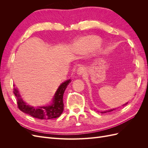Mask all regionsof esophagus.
Instances as JSON below:
<instances>
[{"label":"esophagus","instance_id":"obj_1","mask_svg":"<svg viewBox=\"0 0 148 148\" xmlns=\"http://www.w3.org/2000/svg\"><path fill=\"white\" fill-rule=\"evenodd\" d=\"M77 74L79 76L82 75H84L86 74V69L84 66H80L77 69Z\"/></svg>","mask_w":148,"mask_h":148}]
</instances>
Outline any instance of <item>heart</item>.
<instances>
[{"label": "heart", "mask_w": 148, "mask_h": 148, "mask_svg": "<svg viewBox=\"0 0 148 148\" xmlns=\"http://www.w3.org/2000/svg\"><path fill=\"white\" fill-rule=\"evenodd\" d=\"M101 42V39L96 36H88L81 39L77 44V46L83 50L88 51L96 47Z\"/></svg>", "instance_id": "1"}]
</instances>
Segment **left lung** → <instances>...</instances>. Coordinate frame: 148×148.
Segmentation results:
<instances>
[{
    "mask_svg": "<svg viewBox=\"0 0 148 148\" xmlns=\"http://www.w3.org/2000/svg\"><path fill=\"white\" fill-rule=\"evenodd\" d=\"M128 104V103H127V104H124V106H125V105H127ZM114 109H111V110H108V111H106V112H101V113H106V112H111V111H112V110H114Z\"/></svg>",
    "mask_w": 148,
    "mask_h": 148,
    "instance_id": "obj_1",
    "label": "left lung"
}]
</instances>
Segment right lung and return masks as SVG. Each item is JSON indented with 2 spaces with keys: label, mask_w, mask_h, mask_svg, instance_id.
<instances>
[{
  "label": "right lung",
  "mask_w": 148,
  "mask_h": 148,
  "mask_svg": "<svg viewBox=\"0 0 148 148\" xmlns=\"http://www.w3.org/2000/svg\"><path fill=\"white\" fill-rule=\"evenodd\" d=\"M71 80L69 79L60 84L53 97L52 105L46 107H39L38 109L26 105V103L22 100L18 89L15 88H13V93L16 98L18 107L23 112L39 119L48 120L59 117L64 110V94Z\"/></svg>",
  "instance_id": "right-lung-1"
}]
</instances>
